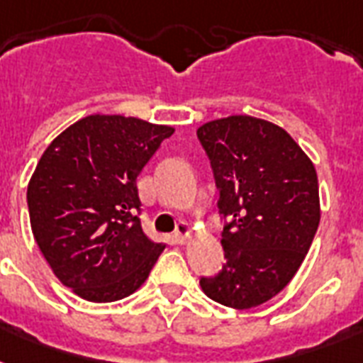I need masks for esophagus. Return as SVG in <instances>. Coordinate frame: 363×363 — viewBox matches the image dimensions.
I'll return each instance as SVG.
<instances>
[{
    "label": "esophagus",
    "instance_id": "1",
    "mask_svg": "<svg viewBox=\"0 0 363 363\" xmlns=\"http://www.w3.org/2000/svg\"><path fill=\"white\" fill-rule=\"evenodd\" d=\"M173 235H175L177 242H186L188 238L192 235V226H190V224H186V222H179Z\"/></svg>",
    "mask_w": 363,
    "mask_h": 363
}]
</instances>
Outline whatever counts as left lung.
<instances>
[{"label": "left lung", "instance_id": "obj_1", "mask_svg": "<svg viewBox=\"0 0 363 363\" xmlns=\"http://www.w3.org/2000/svg\"><path fill=\"white\" fill-rule=\"evenodd\" d=\"M198 139L226 218L220 241L226 264L199 284L216 303L258 307L292 281L315 239L320 222L315 165L281 125L254 116L207 122Z\"/></svg>", "mask_w": 363, "mask_h": 363}]
</instances>
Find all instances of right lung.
Instances as JSON below:
<instances>
[{
  "label": "right lung",
  "instance_id": "add662e5",
  "mask_svg": "<svg viewBox=\"0 0 363 363\" xmlns=\"http://www.w3.org/2000/svg\"><path fill=\"white\" fill-rule=\"evenodd\" d=\"M171 125L90 115L43 152L28 184L31 232L62 284L96 303L130 296L165 248L145 235L137 177Z\"/></svg>",
  "mask_w": 363,
  "mask_h": 363
}]
</instances>
